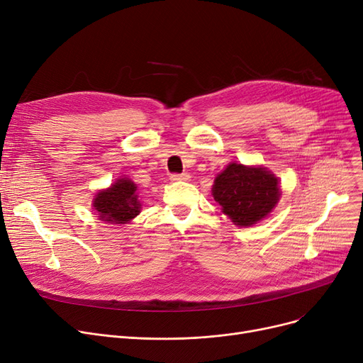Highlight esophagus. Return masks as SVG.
<instances>
[{
    "instance_id": "esophagus-1",
    "label": "esophagus",
    "mask_w": 363,
    "mask_h": 363,
    "mask_svg": "<svg viewBox=\"0 0 363 363\" xmlns=\"http://www.w3.org/2000/svg\"><path fill=\"white\" fill-rule=\"evenodd\" d=\"M189 174H174V175H170V179L172 181H189Z\"/></svg>"
}]
</instances>
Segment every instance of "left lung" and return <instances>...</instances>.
Wrapping results in <instances>:
<instances>
[{"instance_id":"1","label":"left lung","mask_w":363,"mask_h":363,"mask_svg":"<svg viewBox=\"0 0 363 363\" xmlns=\"http://www.w3.org/2000/svg\"><path fill=\"white\" fill-rule=\"evenodd\" d=\"M212 196L235 225L250 226L272 212L281 188L278 178L266 167L230 163L216 177Z\"/></svg>"}]
</instances>
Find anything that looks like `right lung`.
<instances>
[{"instance_id": "1", "label": "right lung", "mask_w": 363, "mask_h": 363, "mask_svg": "<svg viewBox=\"0 0 363 363\" xmlns=\"http://www.w3.org/2000/svg\"><path fill=\"white\" fill-rule=\"evenodd\" d=\"M138 186L130 179H118L110 188L101 189L92 201L99 219L107 223H128L141 212Z\"/></svg>"}]
</instances>
